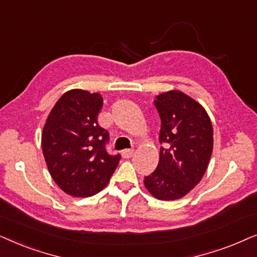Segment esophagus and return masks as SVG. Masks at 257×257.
<instances>
[{"label": "esophagus", "instance_id": "esophagus-1", "mask_svg": "<svg viewBox=\"0 0 257 257\" xmlns=\"http://www.w3.org/2000/svg\"><path fill=\"white\" fill-rule=\"evenodd\" d=\"M121 155H122L123 159H131V157L134 155V150H133V149H124V150H122Z\"/></svg>", "mask_w": 257, "mask_h": 257}]
</instances>
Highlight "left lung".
I'll list each match as a JSON object with an SVG mask.
<instances>
[{
	"label": "left lung",
	"instance_id": "left-lung-1",
	"mask_svg": "<svg viewBox=\"0 0 257 257\" xmlns=\"http://www.w3.org/2000/svg\"><path fill=\"white\" fill-rule=\"evenodd\" d=\"M154 104L161 118L160 160L146 176L145 187L154 197L174 201L200 183L213 153V124L203 105L180 90L156 95Z\"/></svg>",
	"mask_w": 257,
	"mask_h": 257
}]
</instances>
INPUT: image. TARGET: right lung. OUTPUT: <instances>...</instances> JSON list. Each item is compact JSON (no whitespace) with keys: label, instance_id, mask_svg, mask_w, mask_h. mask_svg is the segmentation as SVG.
Instances as JSON below:
<instances>
[{"label":"right lung","instance_id":"obj_1","mask_svg":"<svg viewBox=\"0 0 257 257\" xmlns=\"http://www.w3.org/2000/svg\"><path fill=\"white\" fill-rule=\"evenodd\" d=\"M102 96L71 89L55 103L42 132V152L55 183L74 197H89L107 186L119 155L105 152L108 132L97 124Z\"/></svg>","mask_w":257,"mask_h":257}]
</instances>
